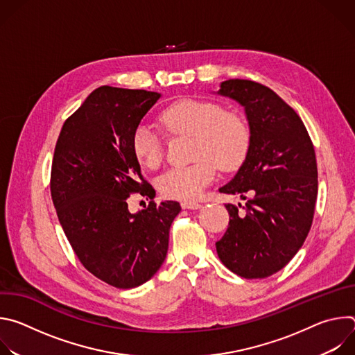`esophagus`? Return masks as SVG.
I'll list each match as a JSON object with an SVG mask.
<instances>
[{
	"label": "esophagus",
	"instance_id": "1",
	"mask_svg": "<svg viewBox=\"0 0 355 355\" xmlns=\"http://www.w3.org/2000/svg\"><path fill=\"white\" fill-rule=\"evenodd\" d=\"M181 207H182V209H199L200 208L198 202H193V200H182Z\"/></svg>",
	"mask_w": 355,
	"mask_h": 355
}]
</instances>
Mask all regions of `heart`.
Returning a JSON list of instances; mask_svg holds the SVG:
<instances>
[{
  "instance_id": "heart-1",
  "label": "heart",
  "mask_w": 355,
  "mask_h": 355,
  "mask_svg": "<svg viewBox=\"0 0 355 355\" xmlns=\"http://www.w3.org/2000/svg\"><path fill=\"white\" fill-rule=\"evenodd\" d=\"M162 122L171 132L195 137L192 159L187 167L166 170L157 180L160 193L170 199H196L223 170L237 168L248 150L250 133L245 122L236 115H226L222 105L211 101L181 99L162 112ZM132 151L147 168H156L163 160V141L155 126L139 123L132 135Z\"/></svg>"
}]
</instances>
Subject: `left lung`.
Wrapping results in <instances>:
<instances>
[{
  "label": "left lung",
  "instance_id": "left-lung-1",
  "mask_svg": "<svg viewBox=\"0 0 355 355\" xmlns=\"http://www.w3.org/2000/svg\"><path fill=\"white\" fill-rule=\"evenodd\" d=\"M216 94L244 108L250 129L241 167L219 189L239 193L245 205H226L229 227L216 251L232 272L266 278L293 259L311 230L318 198L315 148L302 119L271 88L236 78L220 83Z\"/></svg>",
  "mask_w": 355,
  "mask_h": 355
}]
</instances>
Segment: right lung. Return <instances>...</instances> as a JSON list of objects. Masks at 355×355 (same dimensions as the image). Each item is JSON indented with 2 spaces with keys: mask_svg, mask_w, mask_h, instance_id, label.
<instances>
[{
  "mask_svg": "<svg viewBox=\"0 0 355 355\" xmlns=\"http://www.w3.org/2000/svg\"><path fill=\"white\" fill-rule=\"evenodd\" d=\"M162 94L99 87L64 122L52 164V199L83 266L104 282L136 288L163 266L170 227L181 207L150 202L130 214L126 199L155 189L140 173L132 135Z\"/></svg>",
  "mask_w": 355,
  "mask_h": 355,
  "instance_id": "1",
  "label": "right lung"
}]
</instances>
